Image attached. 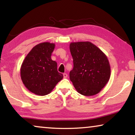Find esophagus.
Instances as JSON below:
<instances>
[{
  "mask_svg": "<svg viewBox=\"0 0 135 135\" xmlns=\"http://www.w3.org/2000/svg\"><path fill=\"white\" fill-rule=\"evenodd\" d=\"M63 77H64V79L67 78V77H68V74H66V73H64V74H63Z\"/></svg>",
  "mask_w": 135,
  "mask_h": 135,
  "instance_id": "34e87169",
  "label": "esophagus"
}]
</instances>
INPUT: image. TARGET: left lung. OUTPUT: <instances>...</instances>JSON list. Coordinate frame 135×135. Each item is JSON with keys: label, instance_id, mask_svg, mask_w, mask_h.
<instances>
[{"label": "left lung", "instance_id": "1", "mask_svg": "<svg viewBox=\"0 0 135 135\" xmlns=\"http://www.w3.org/2000/svg\"><path fill=\"white\" fill-rule=\"evenodd\" d=\"M70 51L74 68L70 80L81 95H97L109 80L110 68L106 55L90 42H72Z\"/></svg>", "mask_w": 135, "mask_h": 135}]
</instances>
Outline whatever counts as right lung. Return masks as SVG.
<instances>
[{"mask_svg":"<svg viewBox=\"0 0 135 135\" xmlns=\"http://www.w3.org/2000/svg\"><path fill=\"white\" fill-rule=\"evenodd\" d=\"M55 44L43 42L35 46L22 63L20 74L26 87L37 95L50 93L62 80L63 75L57 70V63L51 58Z\"/></svg>","mask_w":135,"mask_h":135,"instance_id":"obj_1","label":"right lung"}]
</instances>
